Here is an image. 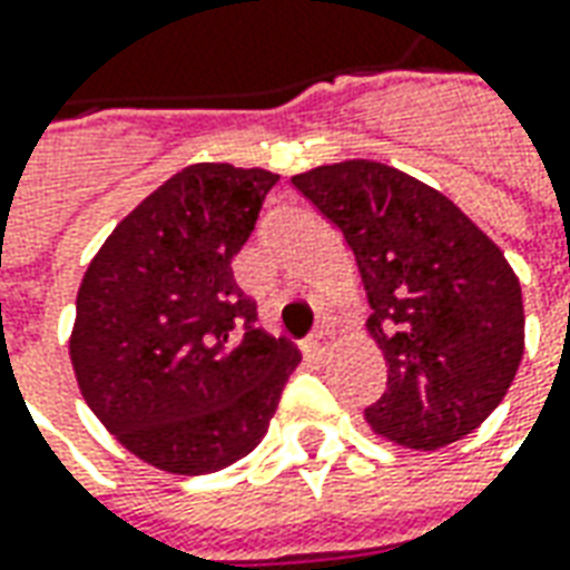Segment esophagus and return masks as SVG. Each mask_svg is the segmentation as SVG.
I'll use <instances>...</instances> for the list:
<instances>
[{
    "label": "esophagus",
    "mask_w": 570,
    "mask_h": 570,
    "mask_svg": "<svg viewBox=\"0 0 570 570\" xmlns=\"http://www.w3.org/2000/svg\"><path fill=\"white\" fill-rule=\"evenodd\" d=\"M326 348H330V330H326V326H317L312 336L305 340V352L321 361L326 354Z\"/></svg>",
    "instance_id": "34e87169"
}]
</instances>
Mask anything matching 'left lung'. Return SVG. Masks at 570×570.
<instances>
[{"label": "left lung", "mask_w": 570, "mask_h": 570, "mask_svg": "<svg viewBox=\"0 0 570 570\" xmlns=\"http://www.w3.org/2000/svg\"><path fill=\"white\" fill-rule=\"evenodd\" d=\"M354 253L389 367L364 410L385 441L438 451L479 429L524 354V308L500 246L444 194L385 163L345 160L293 175Z\"/></svg>", "instance_id": "8db88e82"}]
</instances>
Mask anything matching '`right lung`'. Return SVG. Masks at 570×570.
Returning a JSON list of instances; mask_svg holds the SVG:
<instances>
[{"label":"right lung","mask_w":570,"mask_h":570,"mask_svg":"<svg viewBox=\"0 0 570 570\" xmlns=\"http://www.w3.org/2000/svg\"><path fill=\"white\" fill-rule=\"evenodd\" d=\"M281 175L197 163L135 206L77 293L70 361L91 413L122 448L206 475L268 432L296 345L258 330L230 258Z\"/></svg>","instance_id":"1"}]
</instances>
